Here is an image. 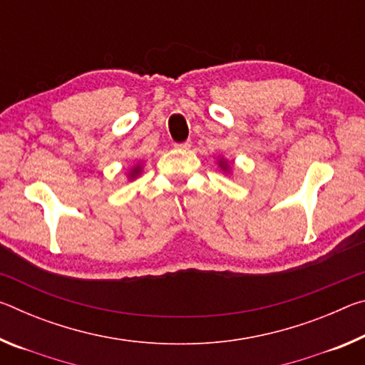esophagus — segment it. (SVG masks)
I'll list each match as a JSON object with an SVG mask.
<instances>
[{
	"label": "esophagus",
	"mask_w": 365,
	"mask_h": 365,
	"mask_svg": "<svg viewBox=\"0 0 365 365\" xmlns=\"http://www.w3.org/2000/svg\"><path fill=\"white\" fill-rule=\"evenodd\" d=\"M190 146H191V141L190 140L182 141V143H175V148H180V150H188Z\"/></svg>",
	"instance_id": "1"
}]
</instances>
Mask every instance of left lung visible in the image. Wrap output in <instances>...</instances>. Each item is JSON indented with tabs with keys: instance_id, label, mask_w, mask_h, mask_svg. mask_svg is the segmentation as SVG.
I'll return each instance as SVG.
<instances>
[{
	"instance_id": "left-lung-1",
	"label": "left lung",
	"mask_w": 365,
	"mask_h": 365,
	"mask_svg": "<svg viewBox=\"0 0 365 365\" xmlns=\"http://www.w3.org/2000/svg\"><path fill=\"white\" fill-rule=\"evenodd\" d=\"M222 165H224V164H222Z\"/></svg>"
}]
</instances>
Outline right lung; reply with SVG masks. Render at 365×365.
I'll use <instances>...</instances> for the list:
<instances>
[{
	"mask_svg": "<svg viewBox=\"0 0 365 365\" xmlns=\"http://www.w3.org/2000/svg\"><path fill=\"white\" fill-rule=\"evenodd\" d=\"M138 172H140V168H137V169H135V170L132 172V174H130V177H135V175H137V174H138Z\"/></svg>",
	"mask_w": 365,
	"mask_h": 365,
	"instance_id": "obj_1",
	"label": "right lung"
}]
</instances>
